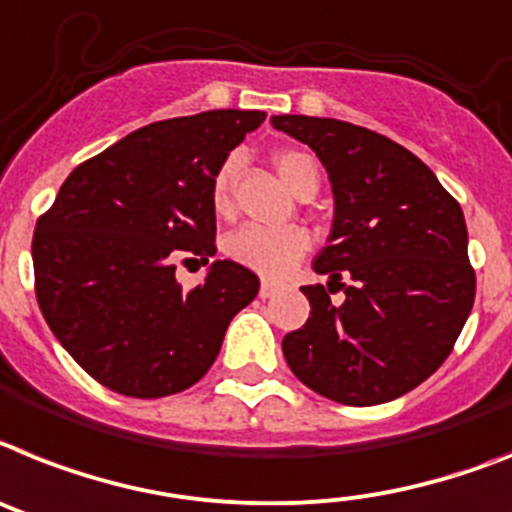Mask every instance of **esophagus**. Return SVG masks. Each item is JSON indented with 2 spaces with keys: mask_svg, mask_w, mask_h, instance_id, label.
<instances>
[{
  "mask_svg": "<svg viewBox=\"0 0 512 512\" xmlns=\"http://www.w3.org/2000/svg\"><path fill=\"white\" fill-rule=\"evenodd\" d=\"M278 286L276 283H270V281H263V286H260V299H270V296L276 294Z\"/></svg>",
  "mask_w": 512,
  "mask_h": 512,
  "instance_id": "1",
  "label": "esophagus"
}]
</instances>
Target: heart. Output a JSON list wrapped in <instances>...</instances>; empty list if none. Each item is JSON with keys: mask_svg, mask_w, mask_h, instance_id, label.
<instances>
[{"mask_svg": "<svg viewBox=\"0 0 512 512\" xmlns=\"http://www.w3.org/2000/svg\"><path fill=\"white\" fill-rule=\"evenodd\" d=\"M278 176L291 192L304 190L307 184H317V166L307 153L299 150H281L273 156ZM231 182H234V161H226L221 169L213 176V187H210V197H213V208L216 213H229L231 208ZM309 234L299 226H289V229H265V226H239L226 236V255L234 260L236 265L252 270L257 276L270 278V281H281L302 263V257L309 252Z\"/></svg>", "mask_w": 512, "mask_h": 512, "instance_id": "heart-1", "label": "heart"}]
</instances>
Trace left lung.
<instances>
[{
    "instance_id": "obj_1",
    "label": "left lung",
    "mask_w": 512,
    "mask_h": 512,
    "mask_svg": "<svg viewBox=\"0 0 512 512\" xmlns=\"http://www.w3.org/2000/svg\"><path fill=\"white\" fill-rule=\"evenodd\" d=\"M270 124L315 150L333 190V229L315 273L352 278L347 299L304 286L309 317L283 338L291 372L330 401L375 406L422 385L474 307L461 205L427 163L385 135L325 117ZM329 290V283H328Z\"/></svg>"
}]
</instances>
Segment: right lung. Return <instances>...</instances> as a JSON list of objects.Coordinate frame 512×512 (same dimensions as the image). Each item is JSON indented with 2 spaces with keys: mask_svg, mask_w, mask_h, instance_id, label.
<instances>
[{
  "mask_svg": "<svg viewBox=\"0 0 512 512\" xmlns=\"http://www.w3.org/2000/svg\"><path fill=\"white\" fill-rule=\"evenodd\" d=\"M263 122L265 111L216 109L140 127L80 163L38 218V307L114 393L163 398L195 385L260 291L234 260H216L192 291L174 273L179 257L216 255L213 176Z\"/></svg>",
  "mask_w": 512,
  "mask_h": 512,
  "instance_id": "right-lung-1",
  "label": "right lung"
}]
</instances>
